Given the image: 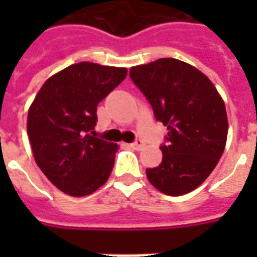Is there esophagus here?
<instances>
[{
    "label": "esophagus",
    "mask_w": 257,
    "mask_h": 257,
    "mask_svg": "<svg viewBox=\"0 0 257 257\" xmlns=\"http://www.w3.org/2000/svg\"><path fill=\"white\" fill-rule=\"evenodd\" d=\"M143 146H145V143H143L140 139L135 140L134 143H131V147L135 149V150H142V147H143Z\"/></svg>",
    "instance_id": "34e87169"
}]
</instances>
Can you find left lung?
I'll return each instance as SVG.
<instances>
[{
	"label": "left lung",
	"instance_id": "left-lung-1",
	"mask_svg": "<svg viewBox=\"0 0 257 257\" xmlns=\"http://www.w3.org/2000/svg\"><path fill=\"white\" fill-rule=\"evenodd\" d=\"M131 79L167 126L162 162L147 179L167 195H183L208 178L224 151L227 112L209 78L178 59L164 58L129 70Z\"/></svg>",
	"mask_w": 257,
	"mask_h": 257
}]
</instances>
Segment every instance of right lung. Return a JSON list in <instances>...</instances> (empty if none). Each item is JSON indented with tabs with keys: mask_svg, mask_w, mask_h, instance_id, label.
I'll list each match as a JSON object with an SVG mask.
<instances>
[{
	"mask_svg": "<svg viewBox=\"0 0 257 257\" xmlns=\"http://www.w3.org/2000/svg\"><path fill=\"white\" fill-rule=\"evenodd\" d=\"M126 68L82 62L42 85L27 115L37 165L59 190L88 195L106 183L118 146L96 138L97 104L126 77Z\"/></svg>",
	"mask_w": 257,
	"mask_h": 257,
	"instance_id": "obj_1",
	"label": "right lung"
}]
</instances>
